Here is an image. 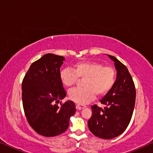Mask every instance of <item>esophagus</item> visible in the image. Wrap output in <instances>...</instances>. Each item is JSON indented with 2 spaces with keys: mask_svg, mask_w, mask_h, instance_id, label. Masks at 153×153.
I'll list each match as a JSON object with an SVG mask.
<instances>
[{
  "mask_svg": "<svg viewBox=\"0 0 153 153\" xmlns=\"http://www.w3.org/2000/svg\"><path fill=\"white\" fill-rule=\"evenodd\" d=\"M76 108L77 110H81V109H83V108H85V106H83V105H79V104H76Z\"/></svg>",
  "mask_w": 153,
  "mask_h": 153,
  "instance_id": "esophagus-1",
  "label": "esophagus"
}]
</instances>
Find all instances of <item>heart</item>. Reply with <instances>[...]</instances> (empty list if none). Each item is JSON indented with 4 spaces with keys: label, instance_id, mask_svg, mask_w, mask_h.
Returning <instances> with one entry per match:
<instances>
[{
    "label": "heart",
    "instance_id": "1",
    "mask_svg": "<svg viewBox=\"0 0 153 153\" xmlns=\"http://www.w3.org/2000/svg\"><path fill=\"white\" fill-rule=\"evenodd\" d=\"M64 86L71 88L78 80L83 79L81 88H74L68 93L69 98L78 104H85L93 100L95 94L101 96L109 91L116 80V72L111 67L93 61L78 62L72 69L64 68L59 73Z\"/></svg>",
    "mask_w": 153,
    "mask_h": 153
}]
</instances>
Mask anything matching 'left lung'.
<instances>
[{"label":"left lung","instance_id":"obj_1","mask_svg":"<svg viewBox=\"0 0 153 153\" xmlns=\"http://www.w3.org/2000/svg\"><path fill=\"white\" fill-rule=\"evenodd\" d=\"M108 56L114 62L116 81L100 100L105 107L92 106L93 114L88 122L90 131L104 139H114L126 129L132 116L136 99L134 83L127 67L114 56Z\"/></svg>","mask_w":153,"mask_h":153}]
</instances>
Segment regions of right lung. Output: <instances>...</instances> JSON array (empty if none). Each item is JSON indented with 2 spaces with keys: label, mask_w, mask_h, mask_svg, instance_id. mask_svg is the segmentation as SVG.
<instances>
[{
  "label": "right lung",
  "mask_w": 153,
  "mask_h": 153,
  "mask_svg": "<svg viewBox=\"0 0 153 153\" xmlns=\"http://www.w3.org/2000/svg\"><path fill=\"white\" fill-rule=\"evenodd\" d=\"M63 56L47 53L33 62L22 82V102L31 127L46 137H56L68 129L75 104L68 100L59 106L66 93L60 80Z\"/></svg>",
  "instance_id": "right-lung-1"
}]
</instances>
